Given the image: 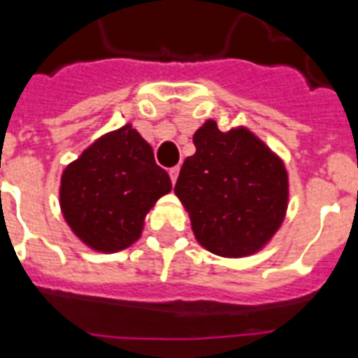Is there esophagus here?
<instances>
[{
	"instance_id": "obj_1",
	"label": "esophagus",
	"mask_w": 358,
	"mask_h": 358,
	"mask_svg": "<svg viewBox=\"0 0 358 358\" xmlns=\"http://www.w3.org/2000/svg\"><path fill=\"white\" fill-rule=\"evenodd\" d=\"M178 173H180V167L176 165V167H171L169 169V176H171V182L173 184H176V178H178Z\"/></svg>"
}]
</instances>
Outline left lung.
I'll use <instances>...</instances> for the list:
<instances>
[{"instance_id":"obj_1","label":"left lung","mask_w":358,"mask_h":358,"mask_svg":"<svg viewBox=\"0 0 358 358\" xmlns=\"http://www.w3.org/2000/svg\"><path fill=\"white\" fill-rule=\"evenodd\" d=\"M174 193L189 211L194 237L222 257L263 248L283 222L289 200L281 159L246 129L220 132L206 121L193 136Z\"/></svg>"}]
</instances>
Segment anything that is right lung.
<instances>
[{
    "instance_id": "right-lung-1",
    "label": "right lung",
    "mask_w": 358,
    "mask_h": 358,
    "mask_svg": "<svg viewBox=\"0 0 358 358\" xmlns=\"http://www.w3.org/2000/svg\"><path fill=\"white\" fill-rule=\"evenodd\" d=\"M171 191L150 145L127 124L97 139L62 174L60 206L78 239L117 252L139 239L147 211Z\"/></svg>"
}]
</instances>
